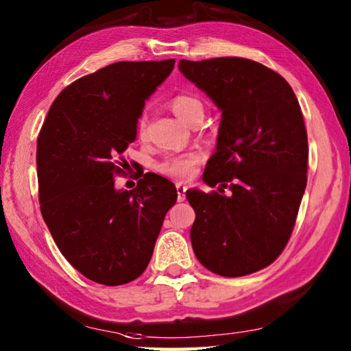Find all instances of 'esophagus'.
I'll use <instances>...</instances> for the list:
<instances>
[{
  "label": "esophagus",
  "mask_w": 351,
  "mask_h": 351,
  "mask_svg": "<svg viewBox=\"0 0 351 351\" xmlns=\"http://www.w3.org/2000/svg\"><path fill=\"white\" fill-rule=\"evenodd\" d=\"M186 190L187 187L184 186L182 182H178L176 184V193H178V201H184L186 199Z\"/></svg>",
  "instance_id": "obj_1"
}]
</instances>
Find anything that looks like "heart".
<instances>
[{"mask_svg":"<svg viewBox=\"0 0 351 351\" xmlns=\"http://www.w3.org/2000/svg\"><path fill=\"white\" fill-rule=\"evenodd\" d=\"M170 107L178 118L182 119L184 123L190 124L192 119H195L199 114H204V106L197 98L190 97V95H176V97L170 101ZM138 135L143 136L145 132V117H139L136 124ZM199 161V155L195 154H186L178 156H169L158 165L161 173L169 175L176 180H189L193 175L195 165Z\"/></svg>","mask_w":351,"mask_h":351,"instance_id":"b5f03b06","label":"heart"}]
</instances>
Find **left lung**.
Instances as JSON below:
<instances>
[{"mask_svg": "<svg viewBox=\"0 0 351 351\" xmlns=\"http://www.w3.org/2000/svg\"><path fill=\"white\" fill-rule=\"evenodd\" d=\"M180 70L222 112L202 175L218 192L186 193L193 252L216 275H250L282 253L295 227L308 165L301 107L289 82L256 61L181 60Z\"/></svg>", "mask_w": 351, "mask_h": 351, "instance_id": "8db88e82", "label": "left lung"}]
</instances>
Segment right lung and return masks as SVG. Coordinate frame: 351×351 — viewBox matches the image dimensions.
<instances>
[{
	"instance_id": "right-lung-1",
	"label": "right lung",
	"mask_w": 351,
	"mask_h": 351,
	"mask_svg": "<svg viewBox=\"0 0 351 351\" xmlns=\"http://www.w3.org/2000/svg\"><path fill=\"white\" fill-rule=\"evenodd\" d=\"M175 60L119 61L67 86L38 135L43 218L70 264L104 285H123L147 269L176 189L145 173L133 190L114 189L123 154L136 139L145 99Z\"/></svg>"
}]
</instances>
